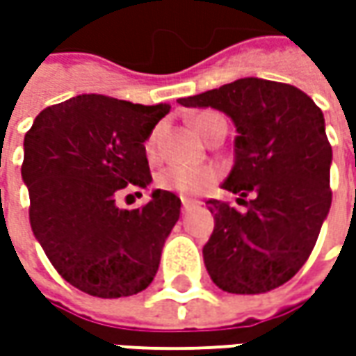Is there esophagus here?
<instances>
[{
	"mask_svg": "<svg viewBox=\"0 0 356 356\" xmlns=\"http://www.w3.org/2000/svg\"><path fill=\"white\" fill-rule=\"evenodd\" d=\"M198 202L196 200H190V198H182V212H188L190 208H194Z\"/></svg>",
	"mask_w": 356,
	"mask_h": 356,
	"instance_id": "1",
	"label": "esophagus"
}]
</instances>
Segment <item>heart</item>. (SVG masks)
Here are the masks:
<instances>
[{
	"label": "heart",
	"instance_id": "heart-1",
	"mask_svg": "<svg viewBox=\"0 0 356 356\" xmlns=\"http://www.w3.org/2000/svg\"><path fill=\"white\" fill-rule=\"evenodd\" d=\"M192 124L194 129L198 130L200 134L208 140L213 132L218 129H227L226 118L222 117L220 113L216 111H200L192 117ZM158 132L160 129H154L150 132V136L146 138V154L150 158L156 156V143H158ZM218 180V170L212 166H198V168H192V166H178V164H172L166 166L164 170L158 172L156 176V186L162 190H168V192H176V194H184V196H192V194H200L204 192L208 186H212Z\"/></svg>",
	"mask_w": 356,
	"mask_h": 356
}]
</instances>
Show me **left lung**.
<instances>
[{"mask_svg": "<svg viewBox=\"0 0 356 356\" xmlns=\"http://www.w3.org/2000/svg\"><path fill=\"white\" fill-rule=\"evenodd\" d=\"M212 106L234 120L236 162L222 184L239 194L238 212L208 200L213 232L204 245L212 281L227 293L271 291L303 267L331 208L333 150L321 108L301 89L245 76L180 99ZM252 195V200H243Z\"/></svg>", "mask_w": 356, "mask_h": 356, "instance_id": "obj_1", "label": "left lung"}]
</instances>
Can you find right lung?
Here are the masks:
<instances>
[{"label": "right lung", "instance_id": "right-lung-1", "mask_svg": "<svg viewBox=\"0 0 356 356\" xmlns=\"http://www.w3.org/2000/svg\"><path fill=\"white\" fill-rule=\"evenodd\" d=\"M168 113L170 104L79 95L41 111L25 134L31 229L63 280L85 293L129 297L156 275L180 198L154 190L136 210H118L117 198L152 182L144 143Z\"/></svg>", "mask_w": 356, "mask_h": 356}]
</instances>
